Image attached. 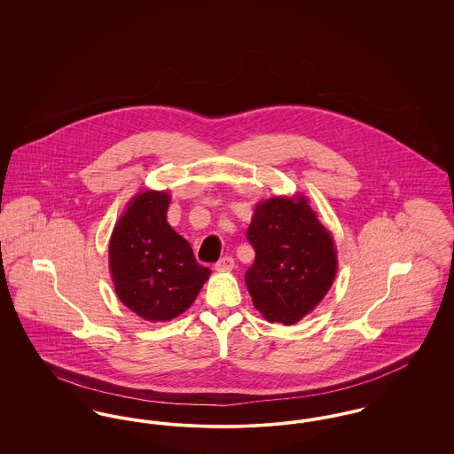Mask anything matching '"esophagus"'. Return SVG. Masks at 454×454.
Returning <instances> with one entry per match:
<instances>
[{
    "label": "esophagus",
    "mask_w": 454,
    "mask_h": 454,
    "mask_svg": "<svg viewBox=\"0 0 454 454\" xmlns=\"http://www.w3.org/2000/svg\"><path fill=\"white\" fill-rule=\"evenodd\" d=\"M233 267H235V260L231 259L230 255H226V257H223V259L217 260L216 265H215V269L219 270V272H228V270H233Z\"/></svg>",
    "instance_id": "esophagus-1"
}]
</instances>
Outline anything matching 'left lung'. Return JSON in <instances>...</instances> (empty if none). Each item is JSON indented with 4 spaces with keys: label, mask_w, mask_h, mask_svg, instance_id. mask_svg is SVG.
<instances>
[{
    "label": "left lung",
    "mask_w": 454,
    "mask_h": 454,
    "mask_svg": "<svg viewBox=\"0 0 454 454\" xmlns=\"http://www.w3.org/2000/svg\"><path fill=\"white\" fill-rule=\"evenodd\" d=\"M247 238L255 250L245 274L254 306L270 324L300 322L335 279L333 238L302 195L259 202Z\"/></svg>",
    "instance_id": "1"
}]
</instances>
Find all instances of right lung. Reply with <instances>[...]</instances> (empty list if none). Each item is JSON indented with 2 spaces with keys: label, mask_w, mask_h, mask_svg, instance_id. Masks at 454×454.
I'll return each instance as SVG.
<instances>
[{
  "label": "right lung",
  "mask_w": 454,
  "mask_h": 454,
  "mask_svg": "<svg viewBox=\"0 0 454 454\" xmlns=\"http://www.w3.org/2000/svg\"><path fill=\"white\" fill-rule=\"evenodd\" d=\"M170 195H134L114 226L108 265L115 293L148 322H168L195 301L211 270L197 263L185 238L167 223Z\"/></svg>",
  "instance_id": "add662e5"
}]
</instances>
